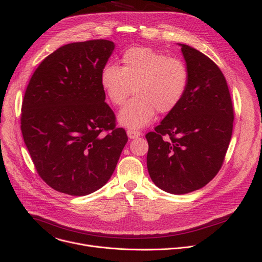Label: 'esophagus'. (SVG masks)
Instances as JSON below:
<instances>
[{"mask_svg": "<svg viewBox=\"0 0 262 262\" xmlns=\"http://www.w3.org/2000/svg\"><path fill=\"white\" fill-rule=\"evenodd\" d=\"M141 133L139 130H135V129H128L127 130V136L129 139H135V138H138V137H140Z\"/></svg>", "mask_w": 262, "mask_h": 262, "instance_id": "1", "label": "esophagus"}]
</instances>
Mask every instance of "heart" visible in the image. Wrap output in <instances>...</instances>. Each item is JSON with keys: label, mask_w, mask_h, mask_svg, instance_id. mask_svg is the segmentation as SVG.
I'll return each mask as SVG.
<instances>
[{"label": "heart", "mask_w": 262, "mask_h": 262, "mask_svg": "<svg viewBox=\"0 0 262 262\" xmlns=\"http://www.w3.org/2000/svg\"><path fill=\"white\" fill-rule=\"evenodd\" d=\"M122 68L106 64L101 85L107 100L122 106L132 93L135 98L119 113L118 121L127 128H141L156 112L167 115L181 104L189 84L184 61L149 48H132L122 56Z\"/></svg>", "instance_id": "obj_1"}]
</instances>
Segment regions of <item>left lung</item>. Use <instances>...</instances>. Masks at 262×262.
<instances>
[{"mask_svg": "<svg viewBox=\"0 0 262 262\" xmlns=\"http://www.w3.org/2000/svg\"><path fill=\"white\" fill-rule=\"evenodd\" d=\"M189 71L183 101L145 135L154 184L172 194L207 185L221 169L230 142L233 107L220 68L200 51L180 45Z\"/></svg>", "mask_w": 262, "mask_h": 262, "instance_id": "8db88e82", "label": "left lung"}]
</instances>
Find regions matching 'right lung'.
I'll list each match as a JSON object with an SVG mask.
<instances>
[{
	"label": "right lung",
	"instance_id": "right-lung-1",
	"mask_svg": "<svg viewBox=\"0 0 262 262\" xmlns=\"http://www.w3.org/2000/svg\"><path fill=\"white\" fill-rule=\"evenodd\" d=\"M115 49L96 39L60 47L27 85L21 130L39 176L54 190L82 196L112 177L128 138L105 103L101 73Z\"/></svg>",
	"mask_w": 262,
	"mask_h": 262
}]
</instances>
